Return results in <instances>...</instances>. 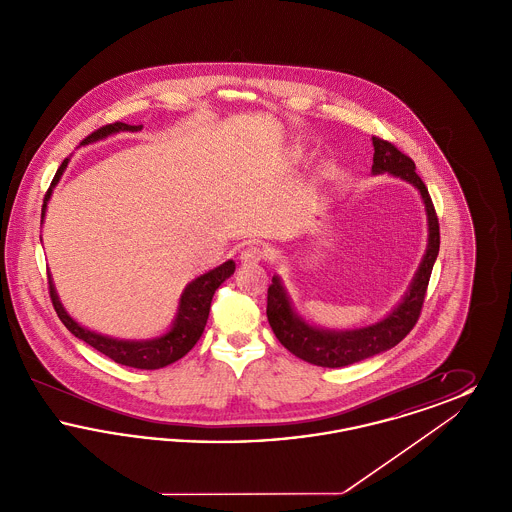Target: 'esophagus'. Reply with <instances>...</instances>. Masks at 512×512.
Listing matches in <instances>:
<instances>
[{
  "label": "esophagus",
  "instance_id": "obj_1",
  "mask_svg": "<svg viewBox=\"0 0 512 512\" xmlns=\"http://www.w3.org/2000/svg\"><path fill=\"white\" fill-rule=\"evenodd\" d=\"M263 257H265V253L259 245H247L244 251L240 253L242 265H257V263L263 261Z\"/></svg>",
  "mask_w": 512,
  "mask_h": 512
}]
</instances>
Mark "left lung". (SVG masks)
Returning <instances> with one entry per match:
<instances>
[{"instance_id":"8db88e82","label":"left lung","mask_w":512,"mask_h":512,"mask_svg":"<svg viewBox=\"0 0 512 512\" xmlns=\"http://www.w3.org/2000/svg\"><path fill=\"white\" fill-rule=\"evenodd\" d=\"M374 157H372V174L390 172L420 192L428 217V245L422 257V263L414 274L413 282L401 303L376 324L355 330H324L309 324L299 317L293 309L292 299L282 286L278 276L272 278L268 286L267 317L268 324L278 341L293 353L295 357L311 365L340 368L353 365L374 357L382 351H388L403 340L413 330L420 317L422 303L426 297V288L430 274L439 253V222L434 203L428 194V188L416 174V167L411 157L401 153L391 142L372 136Z\"/></svg>"}]
</instances>
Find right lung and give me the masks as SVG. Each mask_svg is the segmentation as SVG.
Wrapping results in <instances>:
<instances>
[{
    "label": "right lung",
    "instance_id": "right-lung-1",
    "mask_svg": "<svg viewBox=\"0 0 512 512\" xmlns=\"http://www.w3.org/2000/svg\"><path fill=\"white\" fill-rule=\"evenodd\" d=\"M142 130V124L132 126V124H124V122H113V124H105L98 128L96 132H92L88 138H84L80 142V146H88L92 142L103 140L111 134L117 132H138ZM69 165V159H65L61 163V167L55 172L53 182L49 186L48 194L44 197V205H42V219L46 217V209H48L49 197L53 188L57 186L61 174L65 172ZM236 270L234 261H226L220 267L213 268L201 276H197L192 280L184 292L180 295V303H178V313L172 322L171 330L159 338L153 340H117V338H109L98 332H92L84 326H80L74 320L65 307L59 301V295L55 292L51 274L49 278V297L53 303V309L57 313V317L61 318V322L67 326V330L74 334L78 340L86 341L88 345H92L94 349H98L99 353H103L105 357L113 359L115 363L124 366H132V368H142V370H155V368H163V366L172 365L174 361L182 359L197 340L201 338L207 318H209V309H211V301L213 295L217 292L220 284L230 278Z\"/></svg>",
    "mask_w": 512,
    "mask_h": 512
}]
</instances>
